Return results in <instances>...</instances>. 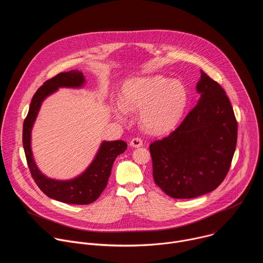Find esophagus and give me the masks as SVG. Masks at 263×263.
Listing matches in <instances>:
<instances>
[{
  "label": "esophagus",
  "instance_id": "1",
  "mask_svg": "<svg viewBox=\"0 0 263 263\" xmlns=\"http://www.w3.org/2000/svg\"><path fill=\"white\" fill-rule=\"evenodd\" d=\"M130 145L133 146V147H139V146H141V145H142V140H141V138H139V137H134V138H132L131 141H130Z\"/></svg>",
  "mask_w": 263,
  "mask_h": 263
}]
</instances>
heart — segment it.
I'll list each match as a JSON object with an SVG mask.
<instances>
[{
  "mask_svg": "<svg viewBox=\"0 0 263 263\" xmlns=\"http://www.w3.org/2000/svg\"><path fill=\"white\" fill-rule=\"evenodd\" d=\"M189 104V93L183 83L163 76L137 77L125 82L115 116L125 121L127 112L139 110L142 129L152 134L173 130L182 119Z\"/></svg>",
  "mask_w": 263,
  "mask_h": 263,
  "instance_id": "b5f03b06",
  "label": "heart"
}]
</instances>
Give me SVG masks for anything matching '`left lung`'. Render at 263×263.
<instances>
[{
  "label": "left lung",
  "instance_id": "8db88e82",
  "mask_svg": "<svg viewBox=\"0 0 263 263\" xmlns=\"http://www.w3.org/2000/svg\"><path fill=\"white\" fill-rule=\"evenodd\" d=\"M198 104L168 136L149 144L155 183L170 197L192 199L226 178L237 141V122L222 87L201 69Z\"/></svg>",
  "mask_w": 263,
  "mask_h": 263
}]
</instances>
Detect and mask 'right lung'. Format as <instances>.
Returning <instances> with one entry per match:
<instances>
[{
	"mask_svg": "<svg viewBox=\"0 0 263 263\" xmlns=\"http://www.w3.org/2000/svg\"><path fill=\"white\" fill-rule=\"evenodd\" d=\"M84 83L83 72L74 69L60 72L46 81L33 96L23 126V144L32 178L45 195L66 204L87 205L95 202L107 186L116 158L127 148V143L123 140L103 141L86 171L70 180L48 178L36 166L31 149V131L43 101L60 87L80 88Z\"/></svg>",
	"mask_w": 263,
	"mask_h": 263,
	"instance_id": "1",
	"label": "right lung"
}]
</instances>
